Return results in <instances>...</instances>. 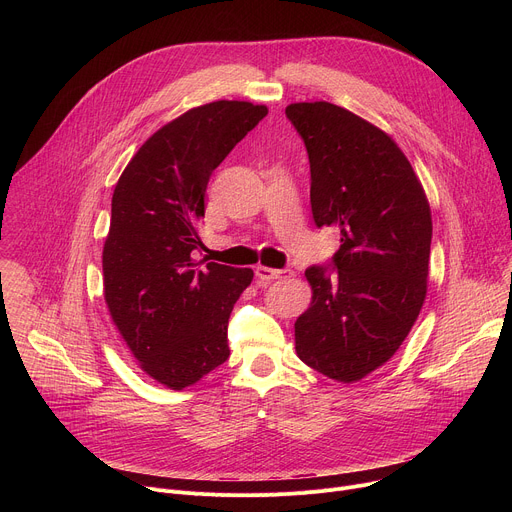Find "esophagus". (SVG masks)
Returning a JSON list of instances; mask_svg holds the SVG:
<instances>
[{
  "mask_svg": "<svg viewBox=\"0 0 512 512\" xmlns=\"http://www.w3.org/2000/svg\"><path fill=\"white\" fill-rule=\"evenodd\" d=\"M291 271H287V269H273V267H265V265H259L257 269H255V275L259 277V281L261 283H269V281H273V279H281V277H285V275H289Z\"/></svg>",
  "mask_w": 512,
  "mask_h": 512,
  "instance_id": "esophagus-1",
  "label": "esophagus"
}]
</instances>
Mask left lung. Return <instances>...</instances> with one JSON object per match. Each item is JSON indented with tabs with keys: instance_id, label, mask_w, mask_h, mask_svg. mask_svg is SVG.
Wrapping results in <instances>:
<instances>
[{
	"instance_id": "obj_1",
	"label": "left lung",
	"mask_w": 512,
	"mask_h": 512,
	"mask_svg": "<svg viewBox=\"0 0 512 512\" xmlns=\"http://www.w3.org/2000/svg\"><path fill=\"white\" fill-rule=\"evenodd\" d=\"M287 119L310 158L316 227L338 233L334 273L310 267V308L296 320V352L314 371L356 383L411 332L427 294L431 208L395 139L328 101L291 103Z\"/></svg>"
}]
</instances>
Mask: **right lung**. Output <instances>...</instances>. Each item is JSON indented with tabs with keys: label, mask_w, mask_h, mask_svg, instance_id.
<instances>
[{
	"label": "right lung",
	"mask_w": 512,
	"mask_h": 512,
	"mask_svg": "<svg viewBox=\"0 0 512 512\" xmlns=\"http://www.w3.org/2000/svg\"><path fill=\"white\" fill-rule=\"evenodd\" d=\"M267 115L265 105L212 101L160 127L119 176L103 245V296L139 369L182 391L229 358L227 326L253 269L206 263L210 174Z\"/></svg>",
	"instance_id": "add662e5"
}]
</instances>
